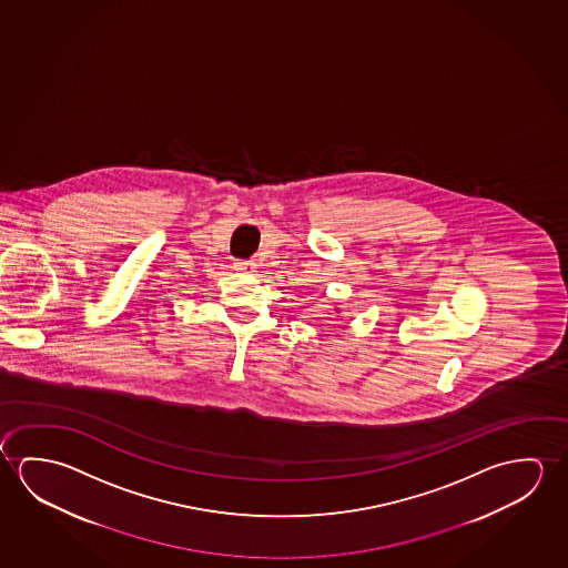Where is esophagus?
Returning <instances> with one entry per match:
<instances>
[{
    "label": "esophagus",
    "mask_w": 568,
    "mask_h": 568,
    "mask_svg": "<svg viewBox=\"0 0 568 568\" xmlns=\"http://www.w3.org/2000/svg\"><path fill=\"white\" fill-rule=\"evenodd\" d=\"M256 268V262L254 261H243V258H239V261H234V271L246 272V274H251Z\"/></svg>",
    "instance_id": "obj_1"
}]
</instances>
